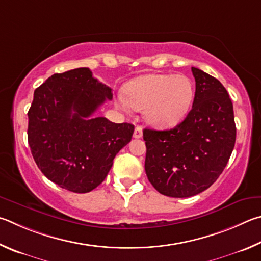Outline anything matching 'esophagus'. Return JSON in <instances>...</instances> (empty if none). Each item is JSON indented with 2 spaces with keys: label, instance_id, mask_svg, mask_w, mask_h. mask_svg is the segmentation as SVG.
<instances>
[{
  "label": "esophagus",
  "instance_id": "34e87169",
  "mask_svg": "<svg viewBox=\"0 0 261 261\" xmlns=\"http://www.w3.org/2000/svg\"><path fill=\"white\" fill-rule=\"evenodd\" d=\"M143 135V132H142V128H141V126H136L135 129H134V134L133 136L135 139H141L142 138Z\"/></svg>",
  "mask_w": 261,
  "mask_h": 261
}]
</instances>
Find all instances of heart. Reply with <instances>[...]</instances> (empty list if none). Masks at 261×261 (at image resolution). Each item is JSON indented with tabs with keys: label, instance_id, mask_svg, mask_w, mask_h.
Returning a JSON list of instances; mask_svg holds the SVG:
<instances>
[{
	"label": "heart",
	"instance_id": "heart-1",
	"mask_svg": "<svg viewBox=\"0 0 261 261\" xmlns=\"http://www.w3.org/2000/svg\"><path fill=\"white\" fill-rule=\"evenodd\" d=\"M127 100L119 97L118 105L127 110L128 103L144 110L148 122L157 127L176 125L186 116L194 98L193 82L184 74H147L126 86Z\"/></svg>",
	"mask_w": 261,
	"mask_h": 261
}]
</instances>
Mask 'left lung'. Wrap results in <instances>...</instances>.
I'll use <instances>...</instances> for the list:
<instances>
[{"label":"left lung","instance_id":"left-lung-1","mask_svg":"<svg viewBox=\"0 0 261 261\" xmlns=\"http://www.w3.org/2000/svg\"><path fill=\"white\" fill-rule=\"evenodd\" d=\"M193 108L172 129L145 128V173L168 197H191L210 188L226 167L236 140L231 99L216 77L191 67Z\"/></svg>","mask_w":261,"mask_h":261}]
</instances>
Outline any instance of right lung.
I'll return each mask as SVG.
<instances>
[{
  "mask_svg": "<svg viewBox=\"0 0 261 261\" xmlns=\"http://www.w3.org/2000/svg\"><path fill=\"white\" fill-rule=\"evenodd\" d=\"M112 96V89L95 79L88 67L56 73L34 90L27 113L29 144L40 171L54 184L89 193L129 143L132 123L91 117Z\"/></svg>",
  "mask_w": 261,
  "mask_h": 261,
  "instance_id": "right-lung-1",
  "label": "right lung"
}]
</instances>
